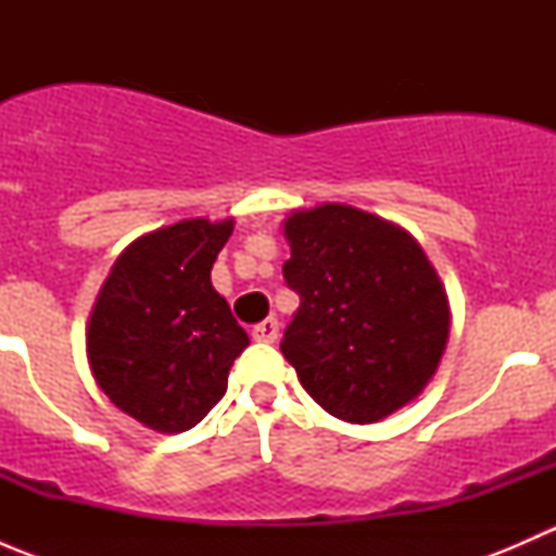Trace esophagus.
<instances>
[{
    "mask_svg": "<svg viewBox=\"0 0 556 556\" xmlns=\"http://www.w3.org/2000/svg\"><path fill=\"white\" fill-rule=\"evenodd\" d=\"M279 336V323L274 317L263 319V323H257L255 328H252V339L261 341V344H274Z\"/></svg>",
    "mask_w": 556,
    "mask_h": 556,
    "instance_id": "esophagus-1",
    "label": "esophagus"
}]
</instances>
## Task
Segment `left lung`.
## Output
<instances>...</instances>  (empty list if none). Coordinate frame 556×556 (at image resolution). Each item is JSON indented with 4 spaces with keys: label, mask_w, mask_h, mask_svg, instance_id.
<instances>
[{
    "label": "left lung",
    "mask_w": 556,
    "mask_h": 556,
    "mask_svg": "<svg viewBox=\"0 0 556 556\" xmlns=\"http://www.w3.org/2000/svg\"><path fill=\"white\" fill-rule=\"evenodd\" d=\"M285 239L301 306L279 346L304 390L355 425L414 401L450 339L446 290L417 239L350 204L295 210Z\"/></svg>",
    "instance_id": "1"
}]
</instances>
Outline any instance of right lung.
I'll return each instance as SVG.
<instances>
[{
	"instance_id": "right-lung-1",
	"label": "right lung",
	"mask_w": 556,
	"mask_h": 556,
	"mask_svg": "<svg viewBox=\"0 0 556 556\" xmlns=\"http://www.w3.org/2000/svg\"><path fill=\"white\" fill-rule=\"evenodd\" d=\"M233 220L159 228L121 252L88 319V363L121 412L159 433H185L226 395L228 371L250 344L212 263Z\"/></svg>"
}]
</instances>
